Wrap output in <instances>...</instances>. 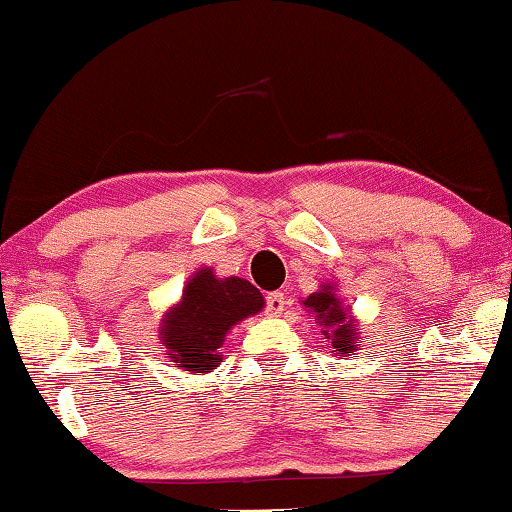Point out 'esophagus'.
<instances>
[{
	"label": "esophagus",
	"instance_id": "obj_1",
	"mask_svg": "<svg viewBox=\"0 0 512 512\" xmlns=\"http://www.w3.org/2000/svg\"><path fill=\"white\" fill-rule=\"evenodd\" d=\"M286 309V297L279 290H274V293L267 295V313L270 316H279V313Z\"/></svg>",
	"mask_w": 512,
	"mask_h": 512
}]
</instances>
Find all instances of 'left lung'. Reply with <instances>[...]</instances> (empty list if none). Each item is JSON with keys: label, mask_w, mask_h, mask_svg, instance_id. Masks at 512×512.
Returning a JSON list of instances; mask_svg holds the SVG:
<instances>
[{"label": "left lung", "mask_w": 512, "mask_h": 512, "mask_svg": "<svg viewBox=\"0 0 512 512\" xmlns=\"http://www.w3.org/2000/svg\"><path fill=\"white\" fill-rule=\"evenodd\" d=\"M304 311L316 318L320 325V336L336 357H350L361 348L359 322L352 316L350 306H345L336 293V283H320L316 293L302 300Z\"/></svg>", "instance_id": "left-lung-1"}]
</instances>
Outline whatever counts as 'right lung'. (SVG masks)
I'll use <instances>...</instances> for the list:
<instances>
[{
    "label": "right lung",
    "instance_id": "add662e5",
    "mask_svg": "<svg viewBox=\"0 0 512 512\" xmlns=\"http://www.w3.org/2000/svg\"><path fill=\"white\" fill-rule=\"evenodd\" d=\"M261 290L240 277H217L212 267H199L187 279L183 295L171 304L157 327L164 355L194 375L210 373L222 361L229 329L263 311Z\"/></svg>",
    "mask_w": 512,
    "mask_h": 512
}]
</instances>
